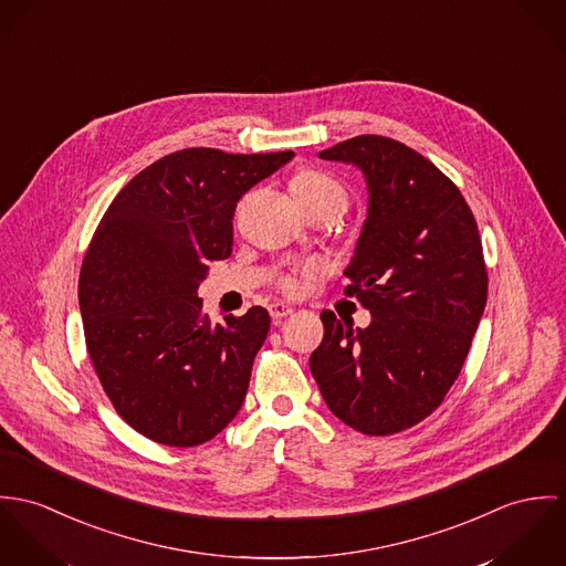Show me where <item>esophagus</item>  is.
Masks as SVG:
<instances>
[{
    "mask_svg": "<svg viewBox=\"0 0 566 566\" xmlns=\"http://www.w3.org/2000/svg\"><path fill=\"white\" fill-rule=\"evenodd\" d=\"M269 313H271L273 318H284V316H289V314L293 313V306H289V304H284V302H275V304L269 306Z\"/></svg>",
    "mask_w": 566,
    "mask_h": 566,
    "instance_id": "esophagus-1",
    "label": "esophagus"
}]
</instances>
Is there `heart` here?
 I'll use <instances>...</instances> for the list:
<instances>
[{
    "label": "heart",
    "instance_id": "heart-1",
    "mask_svg": "<svg viewBox=\"0 0 566 566\" xmlns=\"http://www.w3.org/2000/svg\"><path fill=\"white\" fill-rule=\"evenodd\" d=\"M291 190L297 197V201L302 206H311V203H321V201H336L345 208V189L329 176L321 174V171H302L293 178ZM286 289H295L293 280L284 282Z\"/></svg>",
    "mask_w": 566,
    "mask_h": 566
}]
</instances>
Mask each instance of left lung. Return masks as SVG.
Instances as JSON below:
<instances>
[{
    "label": "left lung",
    "instance_id": "1",
    "mask_svg": "<svg viewBox=\"0 0 566 566\" xmlns=\"http://www.w3.org/2000/svg\"><path fill=\"white\" fill-rule=\"evenodd\" d=\"M318 158L356 167L367 185L343 275L371 323L354 327L323 311L311 371L343 423L395 434L439 408L469 354L489 295L478 223L458 187L403 143L365 134Z\"/></svg>",
    "mask_w": 566,
    "mask_h": 566
}]
</instances>
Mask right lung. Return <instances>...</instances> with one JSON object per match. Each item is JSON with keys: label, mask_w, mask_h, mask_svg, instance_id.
<instances>
[{"label": "right lung", "mask_w": 566, "mask_h": 566, "mask_svg": "<svg viewBox=\"0 0 566 566\" xmlns=\"http://www.w3.org/2000/svg\"><path fill=\"white\" fill-rule=\"evenodd\" d=\"M293 151L192 147L134 176L99 221L80 273V313L99 381L127 426L169 447L214 439L241 410L271 316L212 323L197 289L232 253L239 199Z\"/></svg>", "instance_id": "right-lung-1"}]
</instances>
